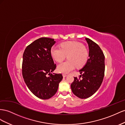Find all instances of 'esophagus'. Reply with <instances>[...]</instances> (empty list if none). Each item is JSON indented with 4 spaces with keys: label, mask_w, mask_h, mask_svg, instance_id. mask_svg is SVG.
I'll return each instance as SVG.
<instances>
[{
    "label": "esophagus",
    "mask_w": 125,
    "mask_h": 125,
    "mask_svg": "<svg viewBox=\"0 0 125 125\" xmlns=\"http://www.w3.org/2000/svg\"><path fill=\"white\" fill-rule=\"evenodd\" d=\"M62 76H63V78H65V77H66L67 76V75H66V74H63Z\"/></svg>",
    "instance_id": "34e87169"
}]
</instances>
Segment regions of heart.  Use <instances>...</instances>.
Segmentation results:
<instances>
[{
  "label": "heart",
  "mask_w": 125,
  "mask_h": 125,
  "mask_svg": "<svg viewBox=\"0 0 125 125\" xmlns=\"http://www.w3.org/2000/svg\"><path fill=\"white\" fill-rule=\"evenodd\" d=\"M61 48L52 47L50 53L57 62H60L67 56L68 60L60 63L57 66V70L60 73H67L77 67L83 66L87 61L88 52L82 43L77 42H68L61 43Z\"/></svg>",
  "instance_id": "1"
}]
</instances>
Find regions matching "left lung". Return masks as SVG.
Here are the masks:
<instances>
[{"label":"left lung","instance_id":"1","mask_svg":"<svg viewBox=\"0 0 125 125\" xmlns=\"http://www.w3.org/2000/svg\"><path fill=\"white\" fill-rule=\"evenodd\" d=\"M89 47V58L83 68L79 70L82 79L74 77L71 88L74 95L86 99L94 95L99 88L104 77V56L100 47L86 38Z\"/></svg>","mask_w":125,"mask_h":125}]
</instances>
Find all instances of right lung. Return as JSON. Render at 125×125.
Listing matches in <instances>:
<instances>
[{"instance_id": "obj_1", "label": "right lung", "mask_w": 125, "mask_h": 125, "mask_svg": "<svg viewBox=\"0 0 125 125\" xmlns=\"http://www.w3.org/2000/svg\"><path fill=\"white\" fill-rule=\"evenodd\" d=\"M55 42L54 39L39 38L27 47L23 54V79L30 92L42 99L55 95L63 78L61 73H53L56 66L50 50Z\"/></svg>"}]
</instances>
